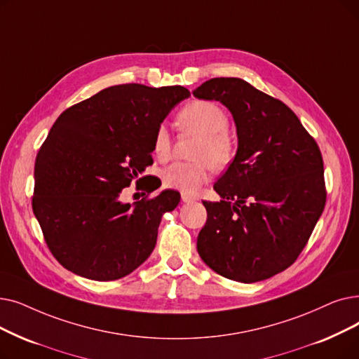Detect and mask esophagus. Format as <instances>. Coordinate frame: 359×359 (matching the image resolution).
Returning <instances> with one entry per match:
<instances>
[{
  "label": "esophagus",
  "mask_w": 359,
  "mask_h": 359,
  "mask_svg": "<svg viewBox=\"0 0 359 359\" xmlns=\"http://www.w3.org/2000/svg\"><path fill=\"white\" fill-rule=\"evenodd\" d=\"M182 201L183 202H194V201H196V198L189 194H182Z\"/></svg>",
  "instance_id": "esophagus-1"
}]
</instances>
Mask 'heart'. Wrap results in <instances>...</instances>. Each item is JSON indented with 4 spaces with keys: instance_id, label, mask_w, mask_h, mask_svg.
I'll use <instances>...</instances> for the list:
<instances>
[{
    "instance_id": "1",
    "label": "heart",
    "mask_w": 359,
    "mask_h": 359,
    "mask_svg": "<svg viewBox=\"0 0 359 359\" xmlns=\"http://www.w3.org/2000/svg\"><path fill=\"white\" fill-rule=\"evenodd\" d=\"M177 128L198 136L191 163H175L163 171V183L170 189L195 194L207 183L212 167L226 168L235 158L236 142L229 132V116L217 102L196 100L186 104L176 117ZM154 157L167 161L171 157V136L165 126H160L152 141Z\"/></svg>"
}]
</instances>
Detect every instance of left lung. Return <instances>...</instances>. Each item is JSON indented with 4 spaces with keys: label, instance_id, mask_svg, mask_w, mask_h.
I'll list each match as a JSON object with an SVG mask.
<instances>
[{
    "label": "left lung",
    "instance_id": "obj_1",
    "mask_svg": "<svg viewBox=\"0 0 359 359\" xmlns=\"http://www.w3.org/2000/svg\"><path fill=\"white\" fill-rule=\"evenodd\" d=\"M194 95L226 105L238 130L236 157L214 184L222 201H204L198 254L226 278H270L299 257L323 214L321 151L286 104L238 77H214Z\"/></svg>",
    "mask_w": 359,
    "mask_h": 359
}]
</instances>
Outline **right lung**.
Returning a JSON list of instances; mask_svg holds the SVG:
<instances>
[{"mask_svg": "<svg viewBox=\"0 0 359 359\" xmlns=\"http://www.w3.org/2000/svg\"><path fill=\"white\" fill-rule=\"evenodd\" d=\"M189 95L183 86L116 85L55 120L36 155L32 208L65 269L108 282L151 255L161 217L177 207L180 195L163 191L126 204L121 192L152 164L155 132ZM157 188L151 186L148 195Z\"/></svg>", "mask_w": 359, "mask_h": 359, "instance_id": "obj_1", "label": "right lung"}]
</instances>
